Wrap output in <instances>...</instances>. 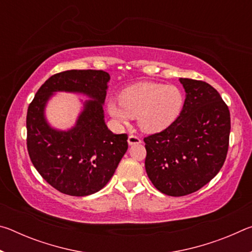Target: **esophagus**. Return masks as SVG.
I'll return each instance as SVG.
<instances>
[{
  "mask_svg": "<svg viewBox=\"0 0 252 252\" xmlns=\"http://www.w3.org/2000/svg\"><path fill=\"white\" fill-rule=\"evenodd\" d=\"M127 142H129L130 146H133V144H139V143H141V139H140L138 135L130 134V135H129V138H127Z\"/></svg>",
  "mask_w": 252,
  "mask_h": 252,
  "instance_id": "1",
  "label": "esophagus"
}]
</instances>
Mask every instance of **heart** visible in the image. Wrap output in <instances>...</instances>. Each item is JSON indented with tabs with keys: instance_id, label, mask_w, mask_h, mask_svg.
I'll return each mask as SVG.
<instances>
[{
	"instance_id": "heart-1",
	"label": "heart",
	"mask_w": 252,
	"mask_h": 252,
	"mask_svg": "<svg viewBox=\"0 0 252 252\" xmlns=\"http://www.w3.org/2000/svg\"><path fill=\"white\" fill-rule=\"evenodd\" d=\"M185 103V93L177 85L143 82L126 89L120 100H110L108 111L122 125L136 117L143 131L159 132L178 120Z\"/></svg>"
}]
</instances>
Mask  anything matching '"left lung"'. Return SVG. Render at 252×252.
I'll use <instances>...</instances> for the list:
<instances>
[{"instance_id":"1","label":"left lung","mask_w":252,"mask_h":252,"mask_svg":"<svg viewBox=\"0 0 252 252\" xmlns=\"http://www.w3.org/2000/svg\"><path fill=\"white\" fill-rule=\"evenodd\" d=\"M185 108L167 129L143 139L146 171L160 192L193 193L220 171L229 148L230 112L219 92L204 81L180 79Z\"/></svg>"}]
</instances>
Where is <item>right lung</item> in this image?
<instances>
[{"instance_id":"add662e5","label":"right lung","mask_w":252,"mask_h":252,"mask_svg":"<svg viewBox=\"0 0 252 252\" xmlns=\"http://www.w3.org/2000/svg\"><path fill=\"white\" fill-rule=\"evenodd\" d=\"M110 75L102 70H69L51 76L37 90L27 114V146L42 178L60 192L83 197L101 190L127 150V134H114L104 123L103 106ZM83 93L86 102L77 125L54 130L44 119L53 92Z\"/></svg>"}]
</instances>
